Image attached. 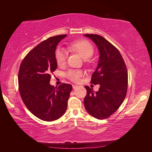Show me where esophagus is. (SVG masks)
Instances as JSON below:
<instances>
[{"label":"esophagus","instance_id":"obj_1","mask_svg":"<svg viewBox=\"0 0 152 152\" xmlns=\"http://www.w3.org/2000/svg\"><path fill=\"white\" fill-rule=\"evenodd\" d=\"M78 86L77 85H72V88H73V89H76L77 88H78Z\"/></svg>","mask_w":152,"mask_h":152}]
</instances>
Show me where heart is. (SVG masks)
<instances>
[{"instance_id": "1", "label": "heart", "mask_w": 152, "mask_h": 152, "mask_svg": "<svg viewBox=\"0 0 152 152\" xmlns=\"http://www.w3.org/2000/svg\"><path fill=\"white\" fill-rule=\"evenodd\" d=\"M69 49L74 52L78 53L83 59H88L91 57L94 49L91 43L86 40H78L74 41L69 45ZM55 57L58 65L61 66L66 63L67 54L63 49L57 48L55 53ZM83 72L79 70H70L66 73V76L71 81L77 82L82 76Z\"/></svg>"}]
</instances>
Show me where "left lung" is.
I'll return each mask as SVG.
<instances>
[{
  "mask_svg": "<svg viewBox=\"0 0 152 152\" xmlns=\"http://www.w3.org/2000/svg\"><path fill=\"white\" fill-rule=\"evenodd\" d=\"M97 46L99 60L91 82L99 84L98 91L85 86V108L93 117L106 119L114 114L124 102L127 91L128 74L124 60L115 46L100 35L86 34Z\"/></svg>",
  "mask_w": 152,
  "mask_h": 152,
  "instance_id": "8db88e82",
  "label": "left lung"
}]
</instances>
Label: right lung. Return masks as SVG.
I'll return each mask as SVG.
<instances>
[{
	"label": "right lung",
	"instance_id": "1",
	"mask_svg": "<svg viewBox=\"0 0 152 152\" xmlns=\"http://www.w3.org/2000/svg\"><path fill=\"white\" fill-rule=\"evenodd\" d=\"M67 36L57 35L42 42L22 61L18 74L21 97L32 114L43 121L60 118L66 112L72 87L51 86V74L57 67L55 53L58 43Z\"/></svg>",
	"mask_w": 152,
	"mask_h": 152
}]
</instances>
